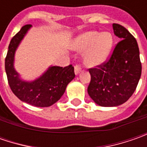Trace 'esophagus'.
<instances>
[{
  "mask_svg": "<svg viewBox=\"0 0 147 147\" xmlns=\"http://www.w3.org/2000/svg\"><path fill=\"white\" fill-rule=\"evenodd\" d=\"M81 65H76L75 66H74V72H75V74H78L80 71H81Z\"/></svg>",
  "mask_w": 147,
  "mask_h": 147,
  "instance_id": "1",
  "label": "esophagus"
}]
</instances>
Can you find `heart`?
<instances>
[{
  "label": "heart",
  "instance_id": "b5f03b06",
  "mask_svg": "<svg viewBox=\"0 0 147 147\" xmlns=\"http://www.w3.org/2000/svg\"><path fill=\"white\" fill-rule=\"evenodd\" d=\"M114 38L110 32H87L76 40L75 47L79 51H86L85 63L88 66H96L103 63L113 47Z\"/></svg>",
  "mask_w": 147,
  "mask_h": 147
}]
</instances>
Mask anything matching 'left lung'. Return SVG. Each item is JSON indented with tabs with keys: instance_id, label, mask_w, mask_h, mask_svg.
Segmentation results:
<instances>
[{
	"instance_id": "1",
	"label": "left lung",
	"mask_w": 147,
	"mask_h": 147,
	"mask_svg": "<svg viewBox=\"0 0 147 147\" xmlns=\"http://www.w3.org/2000/svg\"><path fill=\"white\" fill-rule=\"evenodd\" d=\"M113 28L121 40L105 62L88 69L91 74L88 94L96 104L105 107L126 102L135 92L142 74L136 38L119 24H113Z\"/></svg>"
}]
</instances>
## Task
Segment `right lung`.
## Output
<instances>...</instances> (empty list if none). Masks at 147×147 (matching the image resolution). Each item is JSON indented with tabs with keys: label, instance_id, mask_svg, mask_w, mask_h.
<instances>
[{
	"label": "right lung",
	"instance_id": "add662e5",
	"mask_svg": "<svg viewBox=\"0 0 147 147\" xmlns=\"http://www.w3.org/2000/svg\"><path fill=\"white\" fill-rule=\"evenodd\" d=\"M30 27L31 24L23 26L12 37L5 57V68L9 88L18 98L37 107H47L55 104L65 93L67 85L75 77L74 68L72 65L64 68L52 66L33 82L20 80L13 66L14 52Z\"/></svg>",
	"mask_w": 147,
	"mask_h": 147
}]
</instances>
